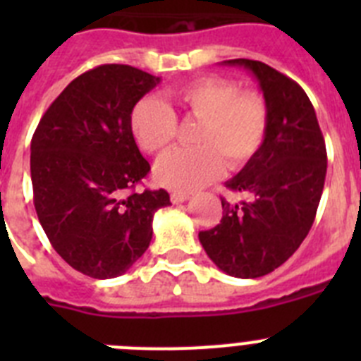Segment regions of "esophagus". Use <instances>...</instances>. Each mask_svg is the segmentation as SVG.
I'll use <instances>...</instances> for the list:
<instances>
[{"mask_svg":"<svg viewBox=\"0 0 361 361\" xmlns=\"http://www.w3.org/2000/svg\"><path fill=\"white\" fill-rule=\"evenodd\" d=\"M170 199H171V202H173V204L184 202V200L190 199V193H188V191H171Z\"/></svg>","mask_w":361,"mask_h":361,"instance_id":"obj_1","label":"esophagus"}]
</instances>
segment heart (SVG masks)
<instances>
[{
    "mask_svg": "<svg viewBox=\"0 0 361 361\" xmlns=\"http://www.w3.org/2000/svg\"><path fill=\"white\" fill-rule=\"evenodd\" d=\"M188 117L202 121L197 149H173L155 166V178L166 188L191 191L215 180L224 161L237 170L260 152L269 130V108L258 92H240L231 79L208 75L171 92ZM130 126L146 153H161L177 135V116L164 101L145 97L133 106Z\"/></svg>",
    "mask_w": 361,
    "mask_h": 361,
    "instance_id": "1",
    "label": "heart"
}]
</instances>
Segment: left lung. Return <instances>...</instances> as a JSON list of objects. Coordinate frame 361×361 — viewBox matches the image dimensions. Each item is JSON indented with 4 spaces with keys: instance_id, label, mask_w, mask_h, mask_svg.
Segmentation results:
<instances>
[{
    "instance_id": "8db88e82",
    "label": "left lung",
    "mask_w": 361,
    "mask_h": 361,
    "mask_svg": "<svg viewBox=\"0 0 361 361\" xmlns=\"http://www.w3.org/2000/svg\"><path fill=\"white\" fill-rule=\"evenodd\" d=\"M257 78L269 108L260 152L226 186L251 200H222V219L199 233L215 266L237 279H258L282 266L307 237L327 171V152L317 114L304 88L253 59H229Z\"/></svg>"
}]
</instances>
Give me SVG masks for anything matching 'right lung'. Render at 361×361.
Wrapping results in <instances>:
<instances>
[{
	"mask_svg": "<svg viewBox=\"0 0 361 361\" xmlns=\"http://www.w3.org/2000/svg\"><path fill=\"white\" fill-rule=\"evenodd\" d=\"M161 81L130 65L73 79L44 111L30 145L37 219L57 255L92 279L123 275L148 250L166 190L137 191L149 164L133 139L137 101Z\"/></svg>",
	"mask_w": 361,
	"mask_h": 361,
	"instance_id": "right-lung-1",
	"label": "right lung"
}]
</instances>
